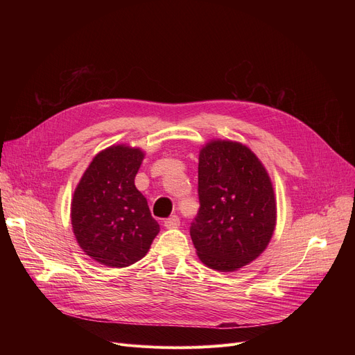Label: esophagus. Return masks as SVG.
<instances>
[{
	"label": "esophagus",
	"mask_w": 355,
	"mask_h": 355,
	"mask_svg": "<svg viewBox=\"0 0 355 355\" xmlns=\"http://www.w3.org/2000/svg\"><path fill=\"white\" fill-rule=\"evenodd\" d=\"M164 226H165L166 229H177V227L180 226V218H178V216H171L170 218H166V220L164 221Z\"/></svg>",
	"instance_id": "obj_1"
}]
</instances>
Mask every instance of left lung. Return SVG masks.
I'll return each mask as SVG.
<instances>
[{
	"mask_svg": "<svg viewBox=\"0 0 355 355\" xmlns=\"http://www.w3.org/2000/svg\"><path fill=\"white\" fill-rule=\"evenodd\" d=\"M200 211L190 234L210 269L234 272L265 252L276 227L272 180L252 149L211 139L198 155Z\"/></svg>",
	"mask_w": 355,
	"mask_h": 355,
	"instance_id": "8db88e82",
	"label": "left lung"
}]
</instances>
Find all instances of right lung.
<instances>
[{
	"mask_svg": "<svg viewBox=\"0 0 355 355\" xmlns=\"http://www.w3.org/2000/svg\"><path fill=\"white\" fill-rule=\"evenodd\" d=\"M144 157L138 146H107L92 159L74 189L70 207L74 237L101 265H134L159 233L146 198L135 187Z\"/></svg>",
	"mask_w": 355,
	"mask_h": 355,
	"instance_id": "obj_1",
	"label": "right lung"
}]
</instances>
